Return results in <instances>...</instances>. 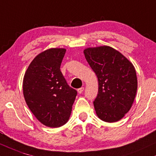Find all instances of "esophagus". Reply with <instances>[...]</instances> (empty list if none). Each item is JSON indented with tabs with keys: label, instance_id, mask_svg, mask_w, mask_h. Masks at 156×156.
Listing matches in <instances>:
<instances>
[{
	"label": "esophagus",
	"instance_id": "1",
	"mask_svg": "<svg viewBox=\"0 0 156 156\" xmlns=\"http://www.w3.org/2000/svg\"><path fill=\"white\" fill-rule=\"evenodd\" d=\"M77 91H78L79 94H82V93L84 91V87H80V88H79L78 90H77Z\"/></svg>",
	"mask_w": 156,
	"mask_h": 156
}]
</instances>
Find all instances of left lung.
<instances>
[{
  "label": "left lung",
  "mask_w": 156,
  "mask_h": 156,
  "mask_svg": "<svg viewBox=\"0 0 156 156\" xmlns=\"http://www.w3.org/2000/svg\"><path fill=\"white\" fill-rule=\"evenodd\" d=\"M84 55L99 81L94 101L98 117L106 122L120 120L130 111L137 91L134 66L110 46L86 48Z\"/></svg>",
  "instance_id": "left-lung-1"
}]
</instances>
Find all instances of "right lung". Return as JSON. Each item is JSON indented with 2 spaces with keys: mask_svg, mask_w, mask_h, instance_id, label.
I'll return each instance as SVG.
<instances>
[{
  "mask_svg": "<svg viewBox=\"0 0 156 156\" xmlns=\"http://www.w3.org/2000/svg\"><path fill=\"white\" fill-rule=\"evenodd\" d=\"M66 50L51 48L32 60L23 78L26 104L42 124L59 127L69 120L77 91L68 85L60 71Z\"/></svg>",
  "mask_w": 156,
  "mask_h": 156,
  "instance_id": "1",
  "label": "right lung"
}]
</instances>
